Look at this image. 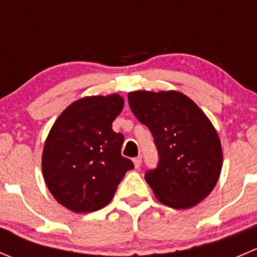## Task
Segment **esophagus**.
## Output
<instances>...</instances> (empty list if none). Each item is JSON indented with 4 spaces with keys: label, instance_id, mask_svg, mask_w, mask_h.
Segmentation results:
<instances>
[{
    "label": "esophagus",
    "instance_id": "obj_1",
    "mask_svg": "<svg viewBox=\"0 0 257 257\" xmlns=\"http://www.w3.org/2000/svg\"><path fill=\"white\" fill-rule=\"evenodd\" d=\"M133 163H134V167H136V168H139L142 164L141 157H136V158H133Z\"/></svg>",
    "mask_w": 257,
    "mask_h": 257
}]
</instances>
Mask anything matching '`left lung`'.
Masks as SVG:
<instances>
[{
    "mask_svg": "<svg viewBox=\"0 0 257 257\" xmlns=\"http://www.w3.org/2000/svg\"><path fill=\"white\" fill-rule=\"evenodd\" d=\"M129 106L148 126L158 164L144 174L156 197L172 208H189L207 197L222 168L220 139L210 119L178 91H132Z\"/></svg>",
    "mask_w": 257,
    "mask_h": 257,
    "instance_id": "1",
    "label": "left lung"
}]
</instances>
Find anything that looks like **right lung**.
Wrapping results in <instances>:
<instances>
[{
	"mask_svg": "<svg viewBox=\"0 0 257 257\" xmlns=\"http://www.w3.org/2000/svg\"><path fill=\"white\" fill-rule=\"evenodd\" d=\"M118 94L86 96L60 114L45 142L42 174L59 203L74 212L108 205L133 162L121 156L124 136L111 128L123 110Z\"/></svg>",
	"mask_w": 257,
	"mask_h": 257,
	"instance_id": "obj_1",
	"label": "right lung"
}]
</instances>
